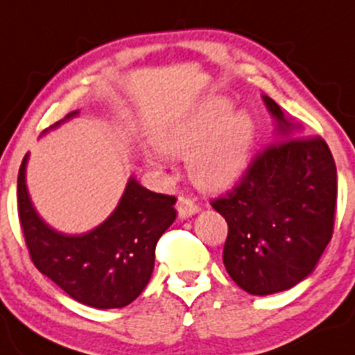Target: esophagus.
Returning a JSON list of instances; mask_svg holds the SVG:
<instances>
[{
	"instance_id": "esophagus-1",
	"label": "esophagus",
	"mask_w": 355,
	"mask_h": 355,
	"mask_svg": "<svg viewBox=\"0 0 355 355\" xmlns=\"http://www.w3.org/2000/svg\"><path fill=\"white\" fill-rule=\"evenodd\" d=\"M177 211H178V216H180L182 219H185V218H190V216L197 214L200 209L192 199H187V197L182 196V197H178V200H177Z\"/></svg>"
}]
</instances>
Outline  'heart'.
<instances>
[{
    "label": "heart",
    "instance_id": "heart-1",
    "mask_svg": "<svg viewBox=\"0 0 355 355\" xmlns=\"http://www.w3.org/2000/svg\"><path fill=\"white\" fill-rule=\"evenodd\" d=\"M257 125L246 110L227 100H211L162 139L163 151L189 156V173L204 189L236 182L252 162Z\"/></svg>",
    "mask_w": 355,
    "mask_h": 355
}]
</instances>
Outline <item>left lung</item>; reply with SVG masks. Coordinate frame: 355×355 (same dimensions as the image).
I'll return each mask as SVG.
<instances>
[{"mask_svg":"<svg viewBox=\"0 0 355 355\" xmlns=\"http://www.w3.org/2000/svg\"><path fill=\"white\" fill-rule=\"evenodd\" d=\"M277 139L260 151L233 189L211 206L226 219L223 262L230 277L255 296L304 281L331 240L337 168L320 136L263 95Z\"/></svg>","mask_w":355,"mask_h":355,"instance_id":"1","label":"left lung"}]
</instances>
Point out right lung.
Masks as SVG:
<instances>
[{"mask_svg": "<svg viewBox=\"0 0 355 355\" xmlns=\"http://www.w3.org/2000/svg\"><path fill=\"white\" fill-rule=\"evenodd\" d=\"M76 115L78 110L71 112L49 129ZM27 159L25 155L18 171V218L33 266L81 304L112 309L132 303L151 279L156 243L177 218V199L151 192L130 177L102 225L66 234L33 207L25 182Z\"/></svg>", "mask_w": 355, "mask_h": 355, "instance_id": "obj_1", "label": "right lung"}]
</instances>
